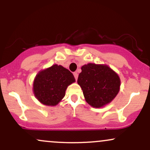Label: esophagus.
I'll return each mask as SVG.
<instances>
[{"label":"esophagus","instance_id":"1","mask_svg":"<svg viewBox=\"0 0 150 150\" xmlns=\"http://www.w3.org/2000/svg\"><path fill=\"white\" fill-rule=\"evenodd\" d=\"M74 75V77H75V80H77V77H78V73H77V72H75V73H73Z\"/></svg>","mask_w":150,"mask_h":150}]
</instances>
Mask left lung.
I'll return each mask as SVG.
<instances>
[{
	"mask_svg": "<svg viewBox=\"0 0 150 150\" xmlns=\"http://www.w3.org/2000/svg\"><path fill=\"white\" fill-rule=\"evenodd\" d=\"M81 70L77 83L90 106L103 107L116 97L120 90V80L108 65L88 63L82 66Z\"/></svg>",
	"mask_w": 150,
	"mask_h": 150,
	"instance_id": "8db88e82",
	"label": "left lung"
}]
</instances>
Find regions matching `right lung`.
Segmentation results:
<instances>
[{
  "label": "right lung",
  "instance_id": "1",
  "mask_svg": "<svg viewBox=\"0 0 150 150\" xmlns=\"http://www.w3.org/2000/svg\"><path fill=\"white\" fill-rule=\"evenodd\" d=\"M75 82L73 73L62 65H53L36 75L33 92L36 98L46 106H56L65 95L68 86Z\"/></svg>",
  "mask_w": 150,
  "mask_h": 150
}]
</instances>
